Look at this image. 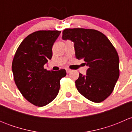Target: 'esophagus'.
Segmentation results:
<instances>
[{
	"instance_id": "1",
	"label": "esophagus",
	"mask_w": 132,
	"mask_h": 132,
	"mask_svg": "<svg viewBox=\"0 0 132 132\" xmlns=\"http://www.w3.org/2000/svg\"><path fill=\"white\" fill-rule=\"evenodd\" d=\"M66 72L68 73H70V72H71V70H70V69L66 68Z\"/></svg>"
}]
</instances>
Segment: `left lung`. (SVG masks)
Returning a JSON list of instances; mask_svg holds the SVG:
<instances>
[{"label":"left lung","instance_id":"1","mask_svg":"<svg viewBox=\"0 0 132 132\" xmlns=\"http://www.w3.org/2000/svg\"><path fill=\"white\" fill-rule=\"evenodd\" d=\"M62 39L74 43L75 57L88 66L86 75L75 81L78 91L91 102L100 103L112 93L119 77L116 50L105 35L94 29L74 28L62 31Z\"/></svg>","mask_w":132,"mask_h":132}]
</instances>
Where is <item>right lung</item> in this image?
I'll use <instances>...</instances> for the list:
<instances>
[{
  "mask_svg": "<svg viewBox=\"0 0 132 132\" xmlns=\"http://www.w3.org/2000/svg\"><path fill=\"white\" fill-rule=\"evenodd\" d=\"M60 30H38L29 34L18 46L13 62L14 82L23 96L32 104L43 107L57 96L64 69L48 71L44 65L52 57V46Z\"/></svg>",
  "mask_w": 132,
  "mask_h": 132,
  "instance_id": "obj_1",
  "label": "right lung"
}]
</instances>
